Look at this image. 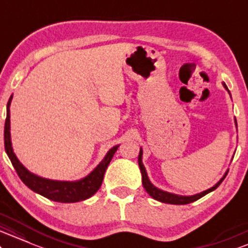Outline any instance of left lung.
Listing matches in <instances>:
<instances>
[{"instance_id": "8db88e82", "label": "left lung", "mask_w": 248, "mask_h": 248, "mask_svg": "<svg viewBox=\"0 0 248 248\" xmlns=\"http://www.w3.org/2000/svg\"><path fill=\"white\" fill-rule=\"evenodd\" d=\"M223 84H224V87H225V88L228 89L226 84L225 83H223ZM141 155H142V151H141V148H140V152H139V156H138V164H139V167H140V171H141L142 186H144L145 190L147 191L148 195H150L151 197H153L154 200L159 201V202H162V203H168V204H176V205L189 204V203L195 202V201L200 200L201 197L205 196V195L210 193V191L215 190V189H216L218 186H219L220 183L223 182V180L226 177V174H225L223 179L220 180V181L218 182L216 186H214V187H212V188L208 189V190L203 191V193L194 195V196H180V195H174V194H170V193H166V191H162V190H160V189L155 188L152 185V183L150 182V180H148V176H147V174H146V170H145L144 165H142V162H141Z\"/></svg>"}]
</instances>
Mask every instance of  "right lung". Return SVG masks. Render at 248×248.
I'll return each mask as SVG.
<instances>
[{"instance_id":"1","label":"right lung","mask_w":248,"mask_h":248,"mask_svg":"<svg viewBox=\"0 0 248 248\" xmlns=\"http://www.w3.org/2000/svg\"><path fill=\"white\" fill-rule=\"evenodd\" d=\"M11 98H13V95L10 96L7 104V118H5L4 124V148L15 170L18 174L19 179L22 180L23 183L28 186L34 193L42 195V196L51 201H54V202L74 203L92 197L100 189L102 181H103L104 173H106L108 166L111 161L113 154L117 151L118 146L112 147L108 152L106 158L102 160L101 164L88 176L80 180V181H53V180L43 179V177L34 175L20 164L13 152L10 139V110H9Z\"/></svg>"}]
</instances>
